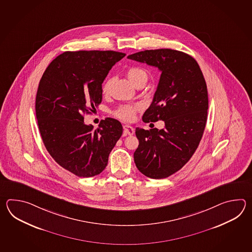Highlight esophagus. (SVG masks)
<instances>
[{
  "label": "esophagus",
  "mask_w": 252,
  "mask_h": 252,
  "mask_svg": "<svg viewBox=\"0 0 252 252\" xmlns=\"http://www.w3.org/2000/svg\"><path fill=\"white\" fill-rule=\"evenodd\" d=\"M124 132L125 135L131 136V135H133L134 132H135V129H134L133 127H131V126H129V125H124Z\"/></svg>",
  "instance_id": "1"
}]
</instances>
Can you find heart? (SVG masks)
I'll use <instances>...</instances> for the list:
<instances>
[{
  "label": "heart",
  "instance_id": "obj_1",
  "mask_svg": "<svg viewBox=\"0 0 252 252\" xmlns=\"http://www.w3.org/2000/svg\"><path fill=\"white\" fill-rule=\"evenodd\" d=\"M126 75L128 76V80L130 81L134 86H136L139 82H147L148 80V73L143 68L139 66H132L129 67ZM110 87V81L105 80L102 85V92L103 94H106L109 91ZM139 105H124L118 108L115 111V116L117 118L121 119L125 122H131L135 118V114L139 110Z\"/></svg>",
  "mask_w": 252,
  "mask_h": 252
}]
</instances>
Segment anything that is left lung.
Listing matches in <instances>:
<instances>
[{"instance_id":"1","label":"left lung","mask_w":252,"mask_h":252,"mask_svg":"<svg viewBox=\"0 0 252 252\" xmlns=\"http://www.w3.org/2000/svg\"><path fill=\"white\" fill-rule=\"evenodd\" d=\"M127 58L161 71L153 101L142 121H164L165 128H136L139 143L134 162L146 177L166 178L188 163L203 137L208 110L204 75L195 59L178 50L150 49Z\"/></svg>"}]
</instances>
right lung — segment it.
I'll list each match as a JSON object with an SVG mask.
<instances>
[{"mask_svg": "<svg viewBox=\"0 0 252 252\" xmlns=\"http://www.w3.org/2000/svg\"><path fill=\"white\" fill-rule=\"evenodd\" d=\"M126 54L113 50L66 51L48 64L36 96L38 128L48 153L59 166L80 177L99 175L123 134L117 120L106 118L94 129L84 113L102 102V84Z\"/></svg>", "mask_w": 252, "mask_h": 252, "instance_id": "add662e5", "label": "right lung"}]
</instances>
